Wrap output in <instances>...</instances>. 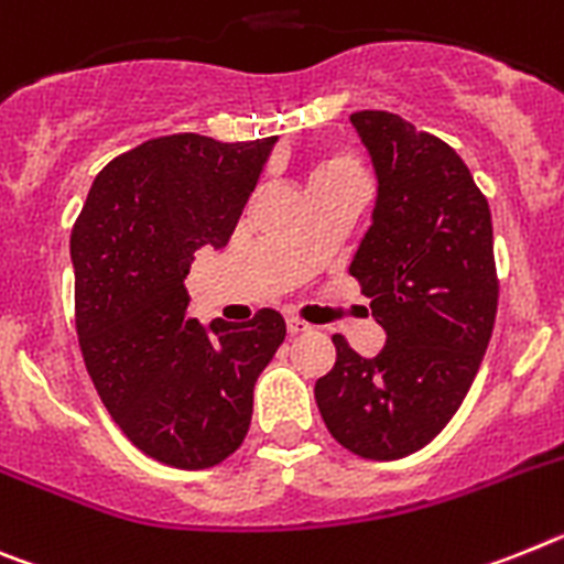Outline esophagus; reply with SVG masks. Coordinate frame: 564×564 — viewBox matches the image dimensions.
<instances>
[{"label": "esophagus", "instance_id": "1", "mask_svg": "<svg viewBox=\"0 0 564 564\" xmlns=\"http://www.w3.org/2000/svg\"><path fill=\"white\" fill-rule=\"evenodd\" d=\"M286 329H289V335H306L312 326L310 323H303L301 317H286Z\"/></svg>", "mask_w": 564, "mask_h": 564}]
</instances>
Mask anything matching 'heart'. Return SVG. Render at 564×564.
<instances>
[{
	"label": "heart",
	"mask_w": 564,
	"mask_h": 564,
	"mask_svg": "<svg viewBox=\"0 0 564 564\" xmlns=\"http://www.w3.org/2000/svg\"><path fill=\"white\" fill-rule=\"evenodd\" d=\"M337 175H360L364 178V173H360V164H357L351 155L346 153H332L326 155V159L317 164V170L312 173V181L317 178H337Z\"/></svg>",
	"instance_id": "b5f03b06"
}]
</instances>
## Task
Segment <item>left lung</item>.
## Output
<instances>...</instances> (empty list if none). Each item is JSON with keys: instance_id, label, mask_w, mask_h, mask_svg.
Here are the masks:
<instances>
[{"instance_id": "obj_1", "label": "left lung", "mask_w": 564, "mask_h": 564, "mask_svg": "<svg viewBox=\"0 0 564 564\" xmlns=\"http://www.w3.org/2000/svg\"><path fill=\"white\" fill-rule=\"evenodd\" d=\"M377 175L371 227L349 272L371 297L383 349L360 357L346 337L317 377L332 437L366 459H400L437 437L465 400L497 317L486 195L437 135L386 110L351 112Z\"/></svg>"}]
</instances>
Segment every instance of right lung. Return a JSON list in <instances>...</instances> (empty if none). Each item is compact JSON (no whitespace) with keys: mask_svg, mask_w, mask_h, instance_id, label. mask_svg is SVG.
I'll list each match as a JSON object with an SVG mask.
<instances>
[{"mask_svg":"<svg viewBox=\"0 0 564 564\" xmlns=\"http://www.w3.org/2000/svg\"><path fill=\"white\" fill-rule=\"evenodd\" d=\"M275 135L144 141L96 175L70 235L76 332L87 375L130 443L175 468L238 452L254 380L286 337L275 310L252 321L187 315L200 247H227Z\"/></svg>","mask_w":564,"mask_h":564,"instance_id":"right-lung-1","label":"right lung"}]
</instances>
